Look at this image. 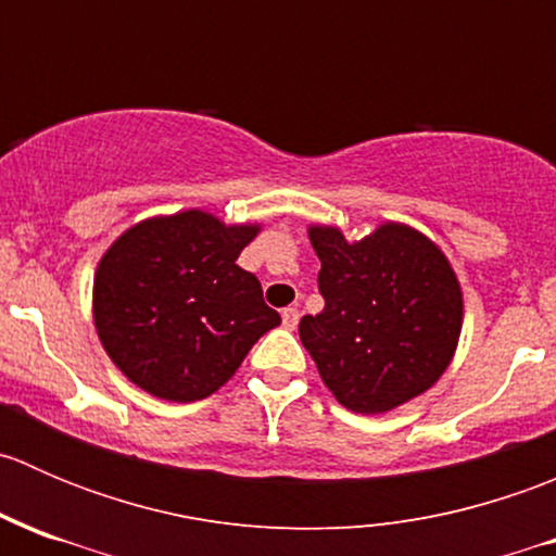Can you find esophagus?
Here are the masks:
<instances>
[{"mask_svg":"<svg viewBox=\"0 0 556 556\" xmlns=\"http://www.w3.org/2000/svg\"><path fill=\"white\" fill-rule=\"evenodd\" d=\"M299 309H295V306H288V309H282V323H285V328L288 330H293L295 325H299Z\"/></svg>","mask_w":556,"mask_h":556,"instance_id":"1","label":"esophagus"}]
</instances>
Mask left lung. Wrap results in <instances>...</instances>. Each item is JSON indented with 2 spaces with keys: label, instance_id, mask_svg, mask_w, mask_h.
Returning a JSON list of instances; mask_svg holds the SVG:
<instances>
[{
  "label": "left lung",
  "instance_id": "8db88e82",
  "mask_svg": "<svg viewBox=\"0 0 556 556\" xmlns=\"http://www.w3.org/2000/svg\"><path fill=\"white\" fill-rule=\"evenodd\" d=\"M325 309L306 314L301 341L325 387L357 414H384L441 379L463 330V290L439 244L384 223L361 242L312 226Z\"/></svg>",
  "mask_w": 556,
  "mask_h": 556
}]
</instances>
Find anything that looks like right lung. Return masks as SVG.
<instances>
[{
	"label": "right lung",
	"mask_w": 556,
	"mask_h": 556,
	"mask_svg": "<svg viewBox=\"0 0 556 556\" xmlns=\"http://www.w3.org/2000/svg\"><path fill=\"white\" fill-rule=\"evenodd\" d=\"M257 223L201 210L150 217L112 242L93 277V325L117 368L161 401L220 390L266 330L282 323L237 263Z\"/></svg>",
	"instance_id": "right-lung-1"
}]
</instances>
